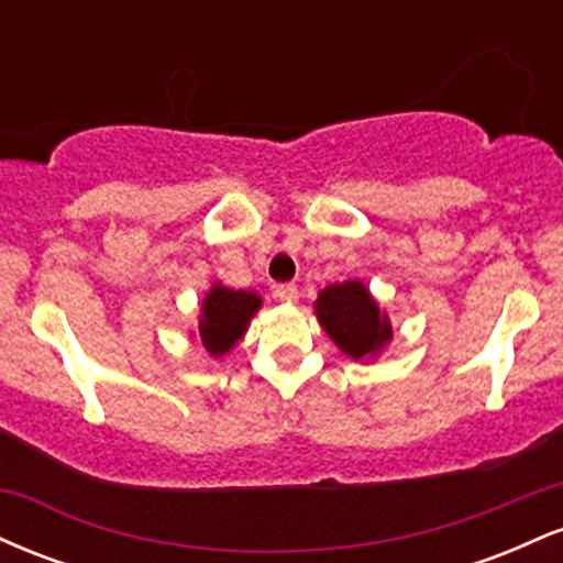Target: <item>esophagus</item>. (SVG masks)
<instances>
[{
  "mask_svg": "<svg viewBox=\"0 0 563 563\" xmlns=\"http://www.w3.org/2000/svg\"><path fill=\"white\" fill-rule=\"evenodd\" d=\"M275 299H280L286 303H296L299 301V288L290 286V283H283V286L275 288Z\"/></svg>",
  "mask_w": 563,
  "mask_h": 563,
  "instance_id": "1",
  "label": "esophagus"
}]
</instances>
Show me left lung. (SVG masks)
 Instances as JSON below:
<instances>
[{
    "label": "left lung",
    "mask_w": 563,
    "mask_h": 563,
    "mask_svg": "<svg viewBox=\"0 0 563 563\" xmlns=\"http://www.w3.org/2000/svg\"><path fill=\"white\" fill-rule=\"evenodd\" d=\"M320 328L354 363H373L391 341V320L363 280L331 283L314 299Z\"/></svg>",
    "instance_id": "1"
}]
</instances>
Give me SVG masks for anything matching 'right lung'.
<instances>
[{
    "instance_id": "right-lung-1",
    "label": "right lung",
    "mask_w": 563,
    "mask_h": 563,
    "mask_svg": "<svg viewBox=\"0 0 563 563\" xmlns=\"http://www.w3.org/2000/svg\"><path fill=\"white\" fill-rule=\"evenodd\" d=\"M262 303V296L256 290H235L224 286L222 280L211 283L203 301H200L198 328L190 331V335L211 357L222 360L249 331L251 320L260 312Z\"/></svg>"
}]
</instances>
